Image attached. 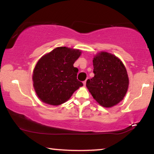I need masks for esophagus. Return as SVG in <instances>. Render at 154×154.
I'll return each mask as SVG.
<instances>
[{"label": "esophagus", "mask_w": 154, "mask_h": 154, "mask_svg": "<svg viewBox=\"0 0 154 154\" xmlns=\"http://www.w3.org/2000/svg\"><path fill=\"white\" fill-rule=\"evenodd\" d=\"M85 84H86V81H83V85H85Z\"/></svg>", "instance_id": "34e87169"}]
</instances>
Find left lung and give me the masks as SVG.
Returning <instances> with one entry per match:
<instances>
[{
  "label": "left lung",
  "instance_id": "1",
  "mask_svg": "<svg viewBox=\"0 0 154 154\" xmlns=\"http://www.w3.org/2000/svg\"><path fill=\"white\" fill-rule=\"evenodd\" d=\"M94 77L87 80L86 87L97 103L112 107L125 97L129 87L127 69L112 54L100 51L93 60Z\"/></svg>",
  "mask_w": 154,
  "mask_h": 154
}]
</instances>
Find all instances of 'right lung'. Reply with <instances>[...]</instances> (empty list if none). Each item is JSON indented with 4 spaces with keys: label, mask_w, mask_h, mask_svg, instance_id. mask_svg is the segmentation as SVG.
I'll use <instances>...</instances> for the list:
<instances>
[{
    "label": "right lung",
    "mask_w": 154,
    "mask_h": 154,
    "mask_svg": "<svg viewBox=\"0 0 154 154\" xmlns=\"http://www.w3.org/2000/svg\"><path fill=\"white\" fill-rule=\"evenodd\" d=\"M81 54L80 49L59 47L39 59L34 69L32 81L42 102L56 106L61 105L83 86L77 80L79 69L73 66Z\"/></svg>",
    "instance_id": "1"
}]
</instances>
